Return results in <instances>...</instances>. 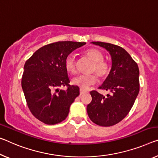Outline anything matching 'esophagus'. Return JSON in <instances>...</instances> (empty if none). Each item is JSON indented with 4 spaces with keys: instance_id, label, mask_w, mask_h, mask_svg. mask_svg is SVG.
<instances>
[{
    "instance_id": "obj_1",
    "label": "esophagus",
    "mask_w": 158,
    "mask_h": 158,
    "mask_svg": "<svg viewBox=\"0 0 158 158\" xmlns=\"http://www.w3.org/2000/svg\"><path fill=\"white\" fill-rule=\"evenodd\" d=\"M86 93H87L86 91H84V90L80 89V96H82V95L86 94Z\"/></svg>"
}]
</instances>
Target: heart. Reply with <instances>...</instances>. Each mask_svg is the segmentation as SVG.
<instances>
[{
    "label": "heart",
    "instance_id": "1",
    "mask_svg": "<svg viewBox=\"0 0 158 158\" xmlns=\"http://www.w3.org/2000/svg\"><path fill=\"white\" fill-rule=\"evenodd\" d=\"M84 54L94 62L91 72H95L100 77H104L108 74L110 66L107 62L103 60L104 56L99 50L89 49L85 51ZM64 67L70 74H74L76 72V60L72 54H69L66 57L64 60ZM96 81L97 77L95 74H80L72 79V84L83 90H87L90 86L96 84Z\"/></svg>",
    "mask_w": 158,
    "mask_h": 158
}]
</instances>
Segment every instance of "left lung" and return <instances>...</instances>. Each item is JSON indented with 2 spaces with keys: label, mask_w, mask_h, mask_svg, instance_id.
Segmentation results:
<instances>
[{
  "label": "left lung",
  "mask_w": 158,
  "mask_h": 158,
  "mask_svg": "<svg viewBox=\"0 0 158 158\" xmlns=\"http://www.w3.org/2000/svg\"><path fill=\"white\" fill-rule=\"evenodd\" d=\"M91 44L104 48L111 56V69L99 87L110 94L105 97L96 91H91L92 101L87 106V113L99 126H113L128 114L139 94V67L122 47L99 41Z\"/></svg>",
  "instance_id": "obj_1"
}]
</instances>
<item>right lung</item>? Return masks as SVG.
Instances as JSON below:
<instances>
[{"label":"right lung","instance_id":"add662e5","mask_svg":"<svg viewBox=\"0 0 158 158\" xmlns=\"http://www.w3.org/2000/svg\"><path fill=\"white\" fill-rule=\"evenodd\" d=\"M84 42L58 41L46 45L25 62L22 87L32 114L46 124L66 119L70 106L79 95V88L70 86L64 60ZM67 85V90L60 89Z\"/></svg>","mask_w":158,"mask_h":158}]
</instances>
